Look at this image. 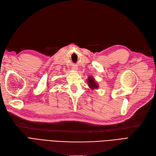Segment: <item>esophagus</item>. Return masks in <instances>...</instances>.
Returning a JSON list of instances; mask_svg holds the SVG:
<instances>
[{"label": "esophagus", "mask_w": 156, "mask_h": 156, "mask_svg": "<svg viewBox=\"0 0 156 156\" xmlns=\"http://www.w3.org/2000/svg\"><path fill=\"white\" fill-rule=\"evenodd\" d=\"M77 68L76 67H73V71H77Z\"/></svg>", "instance_id": "1"}]
</instances>
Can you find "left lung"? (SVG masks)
I'll return each instance as SVG.
<instances>
[{
    "label": "left lung",
    "instance_id": "8db88e82",
    "mask_svg": "<svg viewBox=\"0 0 156 156\" xmlns=\"http://www.w3.org/2000/svg\"><path fill=\"white\" fill-rule=\"evenodd\" d=\"M87 82H88V86L89 87V88L92 89L93 90L98 88V84L95 82L94 79L93 77L89 76Z\"/></svg>",
    "mask_w": 156,
    "mask_h": 156
}]
</instances>
